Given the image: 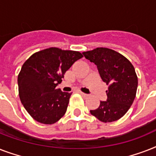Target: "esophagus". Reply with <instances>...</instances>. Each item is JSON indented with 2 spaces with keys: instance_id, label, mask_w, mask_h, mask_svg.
I'll return each mask as SVG.
<instances>
[{
  "instance_id": "obj_1",
  "label": "esophagus",
  "mask_w": 156,
  "mask_h": 156,
  "mask_svg": "<svg viewBox=\"0 0 156 156\" xmlns=\"http://www.w3.org/2000/svg\"><path fill=\"white\" fill-rule=\"evenodd\" d=\"M81 94V95H83V97H88V96H89V95H87V94H85V93H83V92H82V91H80V92H79Z\"/></svg>"
}]
</instances>
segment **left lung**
<instances>
[{
  "mask_svg": "<svg viewBox=\"0 0 156 156\" xmlns=\"http://www.w3.org/2000/svg\"><path fill=\"white\" fill-rule=\"evenodd\" d=\"M86 59L97 66L102 80L108 89L107 100L100 101L90 113L102 122H112L127 112L135 99L138 77L131 62L123 55L107 48L83 52Z\"/></svg>",
  "mask_w": 156,
  "mask_h": 156,
  "instance_id": "8db88e82",
  "label": "left lung"
}]
</instances>
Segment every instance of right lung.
Returning <instances> with one entry per match:
<instances>
[{
  "mask_svg": "<svg viewBox=\"0 0 156 156\" xmlns=\"http://www.w3.org/2000/svg\"><path fill=\"white\" fill-rule=\"evenodd\" d=\"M82 57L77 51L49 48L35 52L24 62L18 76V93L33 119L52 125L65 115L72 93L63 92L56 86Z\"/></svg>",
  "mask_w": 156,
  "mask_h": 156,
  "instance_id": "obj_1",
  "label": "right lung"
}]
</instances>
